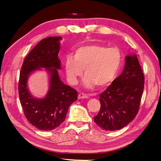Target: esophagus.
Masks as SVG:
<instances>
[{
    "label": "esophagus",
    "instance_id": "1",
    "mask_svg": "<svg viewBox=\"0 0 161 161\" xmlns=\"http://www.w3.org/2000/svg\"><path fill=\"white\" fill-rule=\"evenodd\" d=\"M85 98H88V96L86 95V94L80 92L78 95V99H85Z\"/></svg>",
    "mask_w": 161,
    "mask_h": 161
}]
</instances>
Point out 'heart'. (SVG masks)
Returning a JSON list of instances; mask_svg holds the SVG:
<instances>
[{
	"mask_svg": "<svg viewBox=\"0 0 161 161\" xmlns=\"http://www.w3.org/2000/svg\"><path fill=\"white\" fill-rule=\"evenodd\" d=\"M122 61V53L119 48L90 44L78 48L75 51V57L67 56L64 67L67 80L71 85L77 84L85 69L86 77L84 84L86 87L92 88L94 85L103 87L115 79Z\"/></svg>",
	"mask_w": 161,
	"mask_h": 161,
	"instance_id": "obj_1",
	"label": "heart"
}]
</instances>
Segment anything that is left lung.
Here are the masks:
<instances>
[{"label": "left lung", "mask_w": 161, "mask_h": 161, "mask_svg": "<svg viewBox=\"0 0 161 161\" xmlns=\"http://www.w3.org/2000/svg\"><path fill=\"white\" fill-rule=\"evenodd\" d=\"M145 77L136 55H128L118 77L99 95L101 108L94 120L104 130H117L128 125L138 113Z\"/></svg>", "instance_id": "8db88e82"}]
</instances>
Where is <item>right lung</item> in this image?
Wrapping results in <instances>:
<instances>
[{
    "label": "right lung",
    "instance_id": "right-lung-1",
    "mask_svg": "<svg viewBox=\"0 0 161 161\" xmlns=\"http://www.w3.org/2000/svg\"><path fill=\"white\" fill-rule=\"evenodd\" d=\"M62 37H48L40 41L29 53L19 75V94L24 115L33 126L41 130H52L65 120L71 103L77 99V92L64 84L58 76L61 62L58 58ZM41 68L50 75V85L43 99L33 98L27 88L30 74Z\"/></svg>",
    "mask_w": 161,
    "mask_h": 161
}]
</instances>
